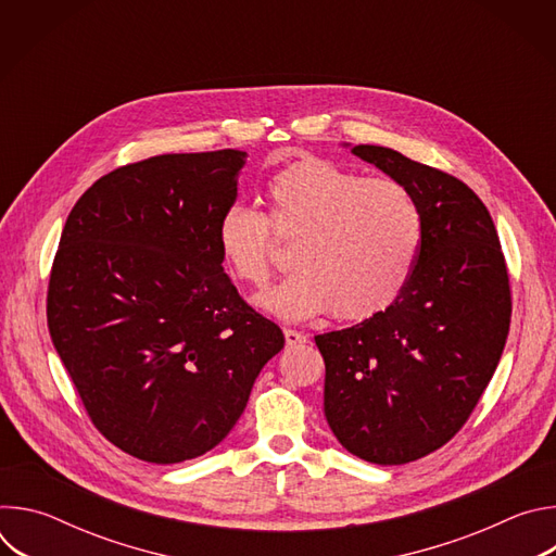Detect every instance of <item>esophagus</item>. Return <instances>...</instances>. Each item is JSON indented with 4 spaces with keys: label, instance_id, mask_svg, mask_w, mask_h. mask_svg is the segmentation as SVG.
<instances>
[{
    "label": "esophagus",
    "instance_id": "obj_1",
    "mask_svg": "<svg viewBox=\"0 0 556 556\" xmlns=\"http://www.w3.org/2000/svg\"><path fill=\"white\" fill-rule=\"evenodd\" d=\"M283 337H286L288 345H301V343L307 341V337L303 332H296V330H290V328L283 330Z\"/></svg>",
    "mask_w": 556,
    "mask_h": 556
}]
</instances>
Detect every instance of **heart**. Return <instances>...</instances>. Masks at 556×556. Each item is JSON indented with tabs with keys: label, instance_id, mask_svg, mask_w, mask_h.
<instances>
[{
	"label": "heart",
	"instance_id": "heart-1",
	"mask_svg": "<svg viewBox=\"0 0 556 556\" xmlns=\"http://www.w3.org/2000/svg\"><path fill=\"white\" fill-rule=\"evenodd\" d=\"M268 213L232 202L215 224L228 273L264 286L277 264L275 235L292 240L290 277L257 296L286 321L330 307L334 319L358 321L389 307L407 288L422 244V211L393 178H363L324 157L273 174L264 187Z\"/></svg>",
	"mask_w": 556,
	"mask_h": 556
}]
</instances>
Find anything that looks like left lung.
<instances>
[{
  "label": "left lung",
  "mask_w": 556,
  "mask_h": 556,
  "mask_svg": "<svg viewBox=\"0 0 556 556\" xmlns=\"http://www.w3.org/2000/svg\"><path fill=\"white\" fill-rule=\"evenodd\" d=\"M422 211L416 270L387 309L314 337L326 363L324 412L356 457L393 466L446 444L478 407L510 328L497 228L462 180L389 147L356 144Z\"/></svg>",
  "instance_id": "1"
}]
</instances>
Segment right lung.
<instances>
[{"label":"right lung","instance_id":"obj_1","mask_svg":"<svg viewBox=\"0 0 556 556\" xmlns=\"http://www.w3.org/2000/svg\"><path fill=\"white\" fill-rule=\"evenodd\" d=\"M244 161L240 149L153 155L99 178L65 219L48 330L92 425L142 462L217 446L286 343L215 242Z\"/></svg>","mask_w":556,"mask_h":556}]
</instances>
